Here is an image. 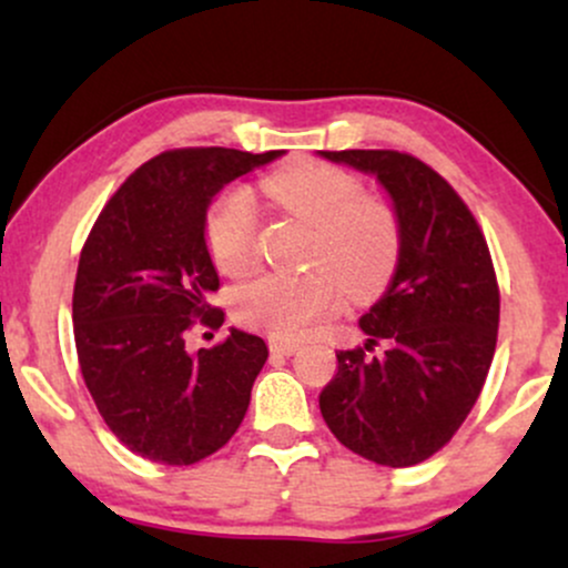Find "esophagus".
Here are the masks:
<instances>
[{
	"mask_svg": "<svg viewBox=\"0 0 568 568\" xmlns=\"http://www.w3.org/2000/svg\"><path fill=\"white\" fill-rule=\"evenodd\" d=\"M270 349L275 352V355H293V352L298 349V342H293V338L272 336L270 338Z\"/></svg>",
	"mask_w": 568,
	"mask_h": 568,
	"instance_id": "34e87169",
	"label": "esophagus"
}]
</instances>
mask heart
Here are the masks:
<instances>
[{
    "label": "heart",
    "mask_w": 568,
    "mask_h": 568,
    "mask_svg": "<svg viewBox=\"0 0 568 568\" xmlns=\"http://www.w3.org/2000/svg\"><path fill=\"white\" fill-rule=\"evenodd\" d=\"M258 189L280 211L306 221L312 240L304 272H270L234 291L240 323L275 336H302L334 315L342 293L376 296L393 277L400 256V221L395 207L366 197L347 171L315 160H296L264 175ZM258 216L251 192H221L205 216V245L224 275H245L256 262ZM345 288L342 290L341 285Z\"/></svg>",
    "instance_id": "heart-1"
}]
</instances>
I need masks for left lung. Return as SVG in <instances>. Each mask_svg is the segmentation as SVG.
I'll use <instances>...</instances> for the list:
<instances>
[{"instance_id": "obj_1", "label": "left lung", "mask_w": 568, "mask_h": 568, "mask_svg": "<svg viewBox=\"0 0 568 568\" xmlns=\"http://www.w3.org/2000/svg\"><path fill=\"white\" fill-rule=\"evenodd\" d=\"M321 158L376 175L400 221L395 275L361 317L366 344L336 352L321 414L349 452L387 467L419 465L454 438L491 368L499 328L491 253L470 207L422 160L393 149Z\"/></svg>"}]
</instances>
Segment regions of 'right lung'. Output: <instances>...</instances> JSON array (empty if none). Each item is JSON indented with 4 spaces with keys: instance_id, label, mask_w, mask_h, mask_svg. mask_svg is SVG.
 <instances>
[{
    "instance_id": "obj_1",
    "label": "right lung",
    "mask_w": 568,
    "mask_h": 568,
    "mask_svg": "<svg viewBox=\"0 0 568 568\" xmlns=\"http://www.w3.org/2000/svg\"><path fill=\"white\" fill-rule=\"evenodd\" d=\"M280 154L162 152L116 189L88 234L71 302L77 357L98 414L143 459L194 465L243 422L270 355L264 338L230 328L226 342L189 352L186 334L224 323L207 304L219 291L207 207Z\"/></svg>"
}]
</instances>
